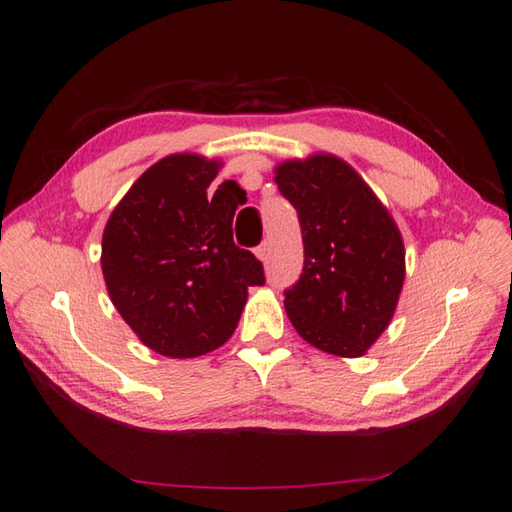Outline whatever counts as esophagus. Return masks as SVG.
<instances>
[{"label":"esophagus","mask_w":512,"mask_h":512,"mask_svg":"<svg viewBox=\"0 0 512 512\" xmlns=\"http://www.w3.org/2000/svg\"><path fill=\"white\" fill-rule=\"evenodd\" d=\"M256 256H258L260 260H267V258H269V243H267V241H263V243L258 245Z\"/></svg>","instance_id":"esophagus-1"}]
</instances>
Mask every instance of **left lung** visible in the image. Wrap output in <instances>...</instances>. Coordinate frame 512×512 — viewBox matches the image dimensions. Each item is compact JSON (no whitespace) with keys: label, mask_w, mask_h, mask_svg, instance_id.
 Instances as JSON below:
<instances>
[{"label":"left lung","mask_w":512,"mask_h":512,"mask_svg":"<svg viewBox=\"0 0 512 512\" xmlns=\"http://www.w3.org/2000/svg\"><path fill=\"white\" fill-rule=\"evenodd\" d=\"M282 197L298 210L300 280L285 291L295 331L337 357H361L388 328L405 280L399 227L355 168L335 155L282 162Z\"/></svg>","instance_id":"left-lung-1"}]
</instances>
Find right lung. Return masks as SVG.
<instances>
[{
    "mask_svg": "<svg viewBox=\"0 0 512 512\" xmlns=\"http://www.w3.org/2000/svg\"><path fill=\"white\" fill-rule=\"evenodd\" d=\"M221 164L175 153L153 164L111 212L102 234V276L122 320L144 346L188 359L232 337L247 289L265 285L263 263L236 247L232 221L245 190Z\"/></svg>",
    "mask_w": 512,
    "mask_h": 512,
    "instance_id": "right-lung-1",
    "label": "right lung"
}]
</instances>
